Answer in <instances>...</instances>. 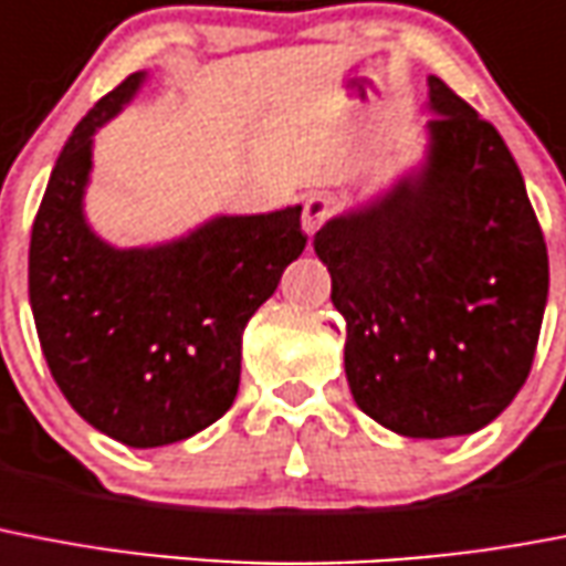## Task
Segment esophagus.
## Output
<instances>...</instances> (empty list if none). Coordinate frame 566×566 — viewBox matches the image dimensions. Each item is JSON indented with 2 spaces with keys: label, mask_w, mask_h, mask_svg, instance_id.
<instances>
[{
  "label": "esophagus",
  "mask_w": 566,
  "mask_h": 566,
  "mask_svg": "<svg viewBox=\"0 0 566 566\" xmlns=\"http://www.w3.org/2000/svg\"><path fill=\"white\" fill-rule=\"evenodd\" d=\"M329 212H333V201H329L327 196H321V192H315V196H310L304 201V216H301V224H304L306 233H315V230L324 224V221L329 219Z\"/></svg>",
  "instance_id": "34e87169"
}]
</instances>
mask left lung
I'll return each mask as SVG.
<instances>
[{"label": "left lung", "mask_w": 566, "mask_h": 566, "mask_svg": "<svg viewBox=\"0 0 566 566\" xmlns=\"http://www.w3.org/2000/svg\"><path fill=\"white\" fill-rule=\"evenodd\" d=\"M429 157L312 245L345 315V370L368 418L406 438L470 436L535 361L549 256L500 130L429 78Z\"/></svg>", "instance_id": "left-lung-1"}]
</instances>
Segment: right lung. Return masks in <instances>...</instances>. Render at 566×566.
I'll return each mask as SVG.
<instances>
[{
    "label": "right lung",
    "instance_id": "1",
    "mask_svg": "<svg viewBox=\"0 0 566 566\" xmlns=\"http://www.w3.org/2000/svg\"><path fill=\"white\" fill-rule=\"evenodd\" d=\"M134 72L72 130L34 216L29 297L54 382L104 436L163 447L233 406L242 329L306 245L301 207L221 216L180 242L116 251L87 228L81 196L93 130L116 116Z\"/></svg>",
    "mask_w": 566,
    "mask_h": 566
}]
</instances>
